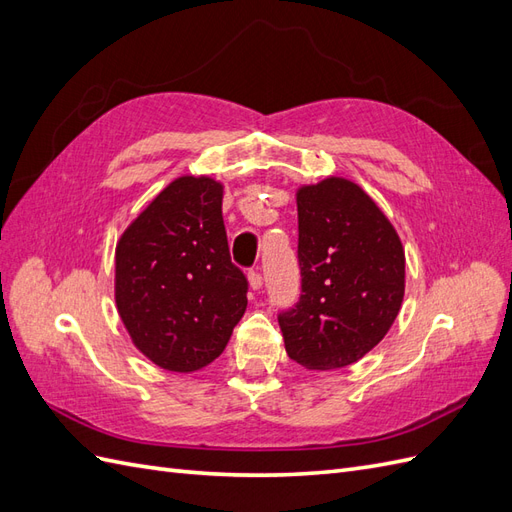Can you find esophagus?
Segmentation results:
<instances>
[{"mask_svg": "<svg viewBox=\"0 0 512 512\" xmlns=\"http://www.w3.org/2000/svg\"><path fill=\"white\" fill-rule=\"evenodd\" d=\"M250 286L254 288V290H260L262 288V273L260 271H250Z\"/></svg>", "mask_w": 512, "mask_h": 512, "instance_id": "esophagus-1", "label": "esophagus"}]
</instances>
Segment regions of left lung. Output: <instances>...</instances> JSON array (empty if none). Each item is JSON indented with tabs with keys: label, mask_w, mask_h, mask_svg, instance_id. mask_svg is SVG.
<instances>
[{
	"label": "left lung",
	"mask_w": 512,
	"mask_h": 512,
	"mask_svg": "<svg viewBox=\"0 0 512 512\" xmlns=\"http://www.w3.org/2000/svg\"><path fill=\"white\" fill-rule=\"evenodd\" d=\"M301 297L277 320L292 361L352 365L382 342L406 288V256L359 185L329 177L297 192Z\"/></svg>",
	"instance_id": "left-lung-1"
}]
</instances>
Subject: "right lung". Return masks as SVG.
I'll use <instances>...</instances> for the list:
<instances>
[{"instance_id": "1", "label": "right lung", "mask_w": 512, "mask_h": 512, "mask_svg": "<svg viewBox=\"0 0 512 512\" xmlns=\"http://www.w3.org/2000/svg\"><path fill=\"white\" fill-rule=\"evenodd\" d=\"M222 192L209 177H179L117 243L119 316L134 346L168 371L218 359L245 314L247 277L230 260Z\"/></svg>"}]
</instances>
